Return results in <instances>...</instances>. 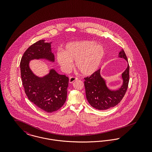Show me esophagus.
<instances>
[{"instance_id": "esophagus-1", "label": "esophagus", "mask_w": 152, "mask_h": 152, "mask_svg": "<svg viewBox=\"0 0 152 152\" xmlns=\"http://www.w3.org/2000/svg\"><path fill=\"white\" fill-rule=\"evenodd\" d=\"M78 80V77H71L70 78H69V83H72L73 81H75V80Z\"/></svg>"}]
</instances>
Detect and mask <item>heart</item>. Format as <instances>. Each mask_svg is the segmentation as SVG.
Segmentation results:
<instances>
[{
    "label": "heart",
    "mask_w": 152,
    "mask_h": 152,
    "mask_svg": "<svg viewBox=\"0 0 152 152\" xmlns=\"http://www.w3.org/2000/svg\"><path fill=\"white\" fill-rule=\"evenodd\" d=\"M104 50L100 45L92 41H81L68 44L65 50L56 53L58 63L65 72L72 67V61H76V68L83 75L94 72L101 63Z\"/></svg>",
    "instance_id": "obj_1"
}]
</instances>
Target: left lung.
<instances>
[{"label":"left lung","instance_id":"obj_1","mask_svg":"<svg viewBox=\"0 0 152 152\" xmlns=\"http://www.w3.org/2000/svg\"><path fill=\"white\" fill-rule=\"evenodd\" d=\"M120 57L128 58L124 50L119 53ZM123 84L121 87L115 91L108 89L105 81L101 77L100 69L97 70L89 76L84 78V86L87 100L90 105L99 110H106L114 107L123 99L125 94L129 81V65L122 74Z\"/></svg>","mask_w":152,"mask_h":152}]
</instances>
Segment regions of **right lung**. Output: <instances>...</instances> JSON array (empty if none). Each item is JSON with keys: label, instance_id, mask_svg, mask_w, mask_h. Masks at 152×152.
Instances as JSON below:
<instances>
[{"label": "right lung", "instance_id": "add662e5", "mask_svg": "<svg viewBox=\"0 0 152 152\" xmlns=\"http://www.w3.org/2000/svg\"><path fill=\"white\" fill-rule=\"evenodd\" d=\"M39 40L31 45L24 53L20 63L22 84L31 102L48 113L58 110L65 103L69 78L52 69L43 78L37 77L30 70L29 61L34 58H47L54 61L51 44Z\"/></svg>", "mask_w": 152, "mask_h": 152}]
</instances>
